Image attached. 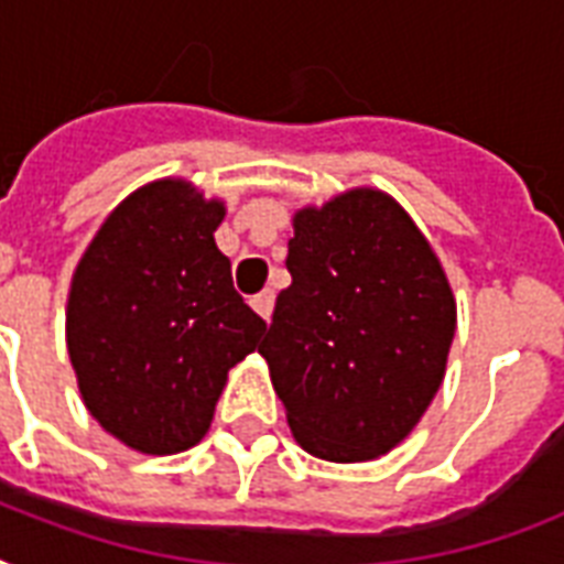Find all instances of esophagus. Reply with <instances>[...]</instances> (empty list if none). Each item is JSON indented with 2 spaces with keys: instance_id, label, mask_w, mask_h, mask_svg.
I'll list each match as a JSON object with an SVG mask.
<instances>
[{
  "instance_id": "esophagus-1",
  "label": "esophagus",
  "mask_w": 564,
  "mask_h": 564,
  "mask_svg": "<svg viewBox=\"0 0 564 564\" xmlns=\"http://www.w3.org/2000/svg\"><path fill=\"white\" fill-rule=\"evenodd\" d=\"M251 307H254L257 313L265 318V322H269V316H272V307H274V292L263 290L260 295H254V299H251Z\"/></svg>"
}]
</instances>
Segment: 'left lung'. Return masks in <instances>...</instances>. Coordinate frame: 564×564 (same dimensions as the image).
<instances>
[{"label": "left lung", "instance_id": "1", "mask_svg": "<svg viewBox=\"0 0 564 564\" xmlns=\"http://www.w3.org/2000/svg\"><path fill=\"white\" fill-rule=\"evenodd\" d=\"M286 269L257 351L295 442L327 463L401 445L445 380L456 299L392 195L354 187L292 216Z\"/></svg>", "mask_w": 564, "mask_h": 564}]
</instances>
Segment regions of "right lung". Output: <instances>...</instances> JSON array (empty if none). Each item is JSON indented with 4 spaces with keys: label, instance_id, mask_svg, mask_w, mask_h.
<instances>
[{
    "label": "right lung",
    "instance_id": "1",
    "mask_svg": "<svg viewBox=\"0 0 564 564\" xmlns=\"http://www.w3.org/2000/svg\"><path fill=\"white\" fill-rule=\"evenodd\" d=\"M221 219L225 202L193 181H149L108 213L75 265L66 351L78 392L137 454L198 445L228 371L265 330L213 239Z\"/></svg>",
    "mask_w": 564,
    "mask_h": 564
}]
</instances>
